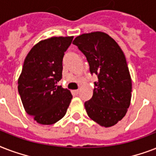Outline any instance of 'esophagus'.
<instances>
[{"mask_svg":"<svg viewBox=\"0 0 156 156\" xmlns=\"http://www.w3.org/2000/svg\"><path fill=\"white\" fill-rule=\"evenodd\" d=\"M79 89H76V90H74V93L75 94H79Z\"/></svg>","mask_w":156,"mask_h":156,"instance_id":"34e87169","label":"esophagus"}]
</instances>
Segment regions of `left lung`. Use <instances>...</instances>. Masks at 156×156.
Returning a JSON list of instances; mask_svg holds the SVG:
<instances>
[{
    "mask_svg": "<svg viewBox=\"0 0 156 156\" xmlns=\"http://www.w3.org/2000/svg\"><path fill=\"white\" fill-rule=\"evenodd\" d=\"M72 44L86 57L89 72L98 79L93 97L84 102L87 114L101 126H113L125 115L132 97V80L124 53L114 39L101 32L80 35Z\"/></svg>",
    "mask_w": 156,
    "mask_h": 156,
    "instance_id": "obj_1",
    "label": "left lung"
}]
</instances>
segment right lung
<instances>
[{"label": "right lung", "instance_id": "1", "mask_svg": "<svg viewBox=\"0 0 156 156\" xmlns=\"http://www.w3.org/2000/svg\"><path fill=\"white\" fill-rule=\"evenodd\" d=\"M73 37H51L37 43L24 60L18 90L26 112L41 124H53L64 116L72 98L62 79V58Z\"/></svg>", "mask_w": 156, "mask_h": 156}]
</instances>
